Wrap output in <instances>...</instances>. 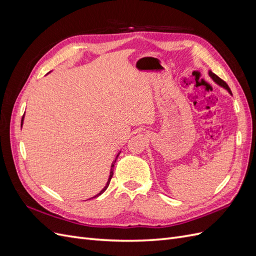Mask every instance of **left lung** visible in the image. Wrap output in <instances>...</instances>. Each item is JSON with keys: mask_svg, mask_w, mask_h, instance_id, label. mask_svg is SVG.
<instances>
[{"mask_svg": "<svg viewBox=\"0 0 256 256\" xmlns=\"http://www.w3.org/2000/svg\"><path fill=\"white\" fill-rule=\"evenodd\" d=\"M209 76H212V79L216 83H218L219 85H221L222 88H224L228 90L230 94H232V92H230V88H228V85L226 84V81H223L221 78H219V76H216V74H214L212 72H209Z\"/></svg>", "mask_w": 256, "mask_h": 256, "instance_id": "1", "label": "left lung"}]
</instances>
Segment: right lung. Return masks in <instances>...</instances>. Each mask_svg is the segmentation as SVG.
I'll return each instance as SVG.
<instances>
[{"mask_svg": "<svg viewBox=\"0 0 256 256\" xmlns=\"http://www.w3.org/2000/svg\"><path fill=\"white\" fill-rule=\"evenodd\" d=\"M22 122H23V118H22V120H21V126H22ZM118 156H116V158H115V161H113V164H112V166H111V172H110V176H109V180H108V182H106V187L100 191L97 196H95L94 198H96V196H99L100 194H102V193L106 190V188L109 187V184H110V182H111V178H112V176H113V166H114V164H115V162H116V159H118Z\"/></svg>", "mask_w": 256, "mask_h": 256, "instance_id": "add662e5", "label": "right lung"}]
</instances>
